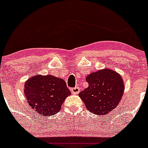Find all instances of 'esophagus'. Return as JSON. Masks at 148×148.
<instances>
[{
  "label": "esophagus",
  "mask_w": 148,
  "mask_h": 148,
  "mask_svg": "<svg viewBox=\"0 0 148 148\" xmlns=\"http://www.w3.org/2000/svg\"><path fill=\"white\" fill-rule=\"evenodd\" d=\"M71 93L74 94V95H77V94L79 93L80 92V88L79 86H75L74 88H71Z\"/></svg>",
  "instance_id": "1"
}]
</instances>
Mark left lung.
I'll return each instance as SVG.
<instances>
[{
	"mask_svg": "<svg viewBox=\"0 0 148 148\" xmlns=\"http://www.w3.org/2000/svg\"><path fill=\"white\" fill-rule=\"evenodd\" d=\"M89 86L79 96L86 108L97 115L108 114L119 104L125 89L122 77L113 70L105 69L86 77Z\"/></svg>",
	"mask_w": 148,
	"mask_h": 148,
	"instance_id": "obj_1",
	"label": "left lung"
}]
</instances>
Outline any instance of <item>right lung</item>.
<instances>
[{"label":"right lung","mask_w":148,"mask_h":148,"mask_svg":"<svg viewBox=\"0 0 148 148\" xmlns=\"http://www.w3.org/2000/svg\"><path fill=\"white\" fill-rule=\"evenodd\" d=\"M24 93L31 109L44 117L57 113L71 95L64 80L49 74L28 79L24 85Z\"/></svg>","instance_id":"add662e5"}]
</instances>
